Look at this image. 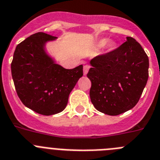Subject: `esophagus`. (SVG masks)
<instances>
[{"label": "esophagus", "instance_id": "1", "mask_svg": "<svg viewBox=\"0 0 160 160\" xmlns=\"http://www.w3.org/2000/svg\"><path fill=\"white\" fill-rule=\"evenodd\" d=\"M89 68H90L89 65H88V64L84 65V75H86V74H87V73H88V70H89Z\"/></svg>", "mask_w": 160, "mask_h": 160}]
</instances>
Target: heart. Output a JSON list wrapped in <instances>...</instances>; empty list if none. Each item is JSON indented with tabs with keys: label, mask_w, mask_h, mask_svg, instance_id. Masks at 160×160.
Instances as JSON below:
<instances>
[{
	"label": "heart",
	"mask_w": 160,
	"mask_h": 160,
	"mask_svg": "<svg viewBox=\"0 0 160 160\" xmlns=\"http://www.w3.org/2000/svg\"><path fill=\"white\" fill-rule=\"evenodd\" d=\"M105 43H106V40H102V41H101V42H100V45L103 46V45H105Z\"/></svg>",
	"instance_id": "heart-1"
}]
</instances>
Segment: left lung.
Wrapping results in <instances>:
<instances>
[{"label":"left lung","mask_w":160,"mask_h":160,"mask_svg":"<svg viewBox=\"0 0 160 160\" xmlns=\"http://www.w3.org/2000/svg\"><path fill=\"white\" fill-rule=\"evenodd\" d=\"M116 49L96 56L87 76L89 95L96 109L116 116L131 109L139 101L148 80L149 59L132 37Z\"/></svg>","instance_id":"obj_1"}]
</instances>
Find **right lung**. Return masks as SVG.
<instances>
[{"label":"right lung","instance_id":"add662e5","mask_svg":"<svg viewBox=\"0 0 160 160\" xmlns=\"http://www.w3.org/2000/svg\"><path fill=\"white\" fill-rule=\"evenodd\" d=\"M56 37L38 32L16 47L11 72L17 94L22 102L42 115L60 113L68 97L83 76V65L65 69L46 54L47 41Z\"/></svg>","mask_w":160,"mask_h":160}]
</instances>
